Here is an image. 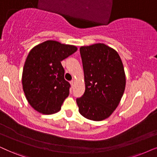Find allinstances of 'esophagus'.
Listing matches in <instances>:
<instances>
[{
    "mask_svg": "<svg viewBox=\"0 0 157 157\" xmlns=\"http://www.w3.org/2000/svg\"><path fill=\"white\" fill-rule=\"evenodd\" d=\"M70 83H71V87H72V88H74V81H71V82H70Z\"/></svg>",
    "mask_w": 157,
    "mask_h": 157,
    "instance_id": "1",
    "label": "esophagus"
}]
</instances>
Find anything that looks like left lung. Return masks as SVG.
<instances>
[{
	"instance_id": "obj_1",
	"label": "left lung",
	"mask_w": 157,
	"mask_h": 157,
	"mask_svg": "<svg viewBox=\"0 0 157 157\" xmlns=\"http://www.w3.org/2000/svg\"><path fill=\"white\" fill-rule=\"evenodd\" d=\"M84 74L85 92L76 99L82 116L101 121L118 106L125 88V74L121 57L103 43L80 48Z\"/></svg>"
}]
</instances>
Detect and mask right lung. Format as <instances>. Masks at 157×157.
I'll list each match as a JSON object with an SVG mask.
<instances>
[{
    "instance_id": "right-lung-1",
    "label": "right lung",
    "mask_w": 157,
    "mask_h": 157,
    "mask_svg": "<svg viewBox=\"0 0 157 157\" xmlns=\"http://www.w3.org/2000/svg\"><path fill=\"white\" fill-rule=\"evenodd\" d=\"M77 50L74 45L48 40L30 50L23 68L22 86L28 102L38 113L52 115L60 111L70 88L61 61Z\"/></svg>"
}]
</instances>
